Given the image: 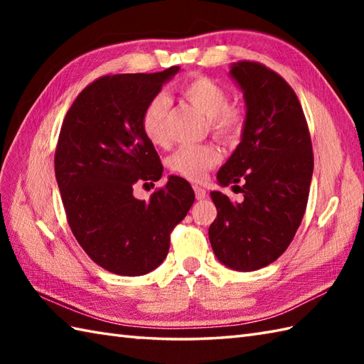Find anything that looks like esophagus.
I'll return each mask as SVG.
<instances>
[{
    "instance_id": "1",
    "label": "esophagus",
    "mask_w": 364,
    "mask_h": 364,
    "mask_svg": "<svg viewBox=\"0 0 364 364\" xmlns=\"http://www.w3.org/2000/svg\"><path fill=\"white\" fill-rule=\"evenodd\" d=\"M194 192H196V197L197 200H203L206 197V191L200 186H194Z\"/></svg>"
}]
</instances>
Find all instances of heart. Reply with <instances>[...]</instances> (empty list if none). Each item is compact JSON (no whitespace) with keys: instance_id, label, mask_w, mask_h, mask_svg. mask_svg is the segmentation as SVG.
I'll list each match as a JSON object with an SVG mask.
<instances>
[{"instance_id":"obj_1","label":"heart","mask_w":364,"mask_h":364,"mask_svg":"<svg viewBox=\"0 0 364 364\" xmlns=\"http://www.w3.org/2000/svg\"><path fill=\"white\" fill-rule=\"evenodd\" d=\"M180 95L202 112L213 133L223 141H236L244 127L242 114L230 107L225 89L218 82L197 76L178 87ZM168 100L164 95L153 97L142 112L141 127L146 141L156 146L167 145L166 114ZM220 161V153L214 145H184L167 158V167L176 176L189 181H202L208 170Z\"/></svg>"}]
</instances>
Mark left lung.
Instances as JSON below:
<instances>
[{
	"instance_id": "1",
	"label": "left lung",
	"mask_w": 364,
	"mask_h": 364,
	"mask_svg": "<svg viewBox=\"0 0 364 364\" xmlns=\"http://www.w3.org/2000/svg\"><path fill=\"white\" fill-rule=\"evenodd\" d=\"M228 75L242 92L245 120L218 183L239 188L244 200L213 191L218 218L208 235L223 266L252 272L274 262L296 235L310 194L313 149L299 98L280 75L249 60L231 64Z\"/></svg>"
}]
</instances>
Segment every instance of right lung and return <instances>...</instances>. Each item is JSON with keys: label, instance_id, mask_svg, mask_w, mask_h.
Masks as SVG:
<instances>
[{"label": "right lung", "instance_id": "add662e5", "mask_svg": "<svg viewBox=\"0 0 364 364\" xmlns=\"http://www.w3.org/2000/svg\"><path fill=\"white\" fill-rule=\"evenodd\" d=\"M178 72L103 76L76 97L60 128L54 172L68 225L92 261L112 274L156 269L167 257L170 231L196 200L191 184L175 175L149 202L133 196L137 181L162 176L141 119Z\"/></svg>", "mask_w": 364, "mask_h": 364}]
</instances>
